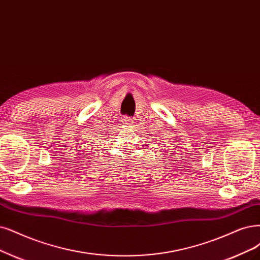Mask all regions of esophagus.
Here are the masks:
<instances>
[{
	"mask_svg": "<svg viewBox=\"0 0 260 260\" xmlns=\"http://www.w3.org/2000/svg\"><path fill=\"white\" fill-rule=\"evenodd\" d=\"M122 122L126 125H132L134 123V120H133V118L126 117V115H125V117H123V119H122Z\"/></svg>",
	"mask_w": 260,
	"mask_h": 260,
	"instance_id": "obj_1",
	"label": "esophagus"
}]
</instances>
